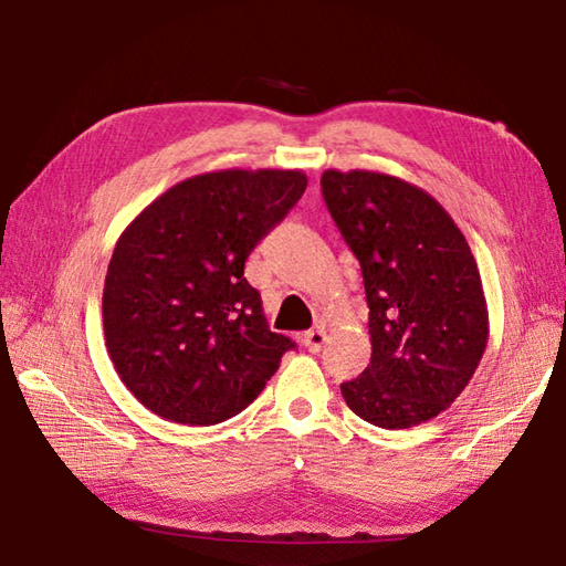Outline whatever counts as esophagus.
Returning <instances> with one entry per match:
<instances>
[{"instance_id":"1","label":"esophagus","mask_w":566,"mask_h":566,"mask_svg":"<svg viewBox=\"0 0 566 566\" xmlns=\"http://www.w3.org/2000/svg\"><path fill=\"white\" fill-rule=\"evenodd\" d=\"M301 343H304V347L308 352H321V347L325 345V331H323V327H313V331H308L304 335V339H301Z\"/></svg>"}]
</instances>
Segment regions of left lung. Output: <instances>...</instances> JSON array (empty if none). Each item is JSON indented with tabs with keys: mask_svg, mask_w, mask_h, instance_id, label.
<instances>
[{
	"mask_svg": "<svg viewBox=\"0 0 566 566\" xmlns=\"http://www.w3.org/2000/svg\"><path fill=\"white\" fill-rule=\"evenodd\" d=\"M323 200L357 255L371 361L343 398L364 422L407 429L443 412L475 374L490 315L478 262L422 188L376 170H325Z\"/></svg>",
	"mask_w": 566,
	"mask_h": 566,
	"instance_id": "left-lung-1",
	"label": "left lung"
}]
</instances>
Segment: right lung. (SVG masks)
<instances>
[{"mask_svg":"<svg viewBox=\"0 0 566 566\" xmlns=\"http://www.w3.org/2000/svg\"><path fill=\"white\" fill-rule=\"evenodd\" d=\"M306 186L301 170L192 176L117 239L103 286L105 347L147 410L178 424H219L280 369L294 343L270 331L243 268Z\"/></svg>","mask_w":566,"mask_h":566,"instance_id":"1","label":"right lung"}]
</instances>
